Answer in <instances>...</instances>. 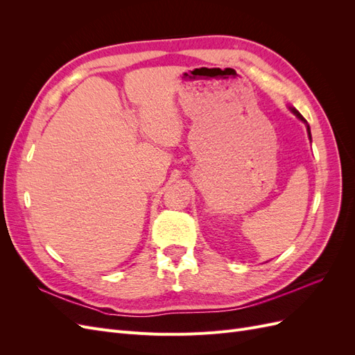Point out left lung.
I'll list each match as a JSON object with an SVG mask.
<instances>
[{
    "mask_svg": "<svg viewBox=\"0 0 355 355\" xmlns=\"http://www.w3.org/2000/svg\"><path fill=\"white\" fill-rule=\"evenodd\" d=\"M288 110H290V111H292V112H293V114H295V115H296V116L299 118V120H300V121H302V123H304V124L306 125V132H308V137H309V141H311V128H309V125H308V123H306V120H305V118H304L302 115H300V114H299V111H296L295 108H292V106H288Z\"/></svg>",
    "mask_w": 355,
    "mask_h": 355,
    "instance_id": "left-lung-1",
    "label": "left lung"
}]
</instances>
